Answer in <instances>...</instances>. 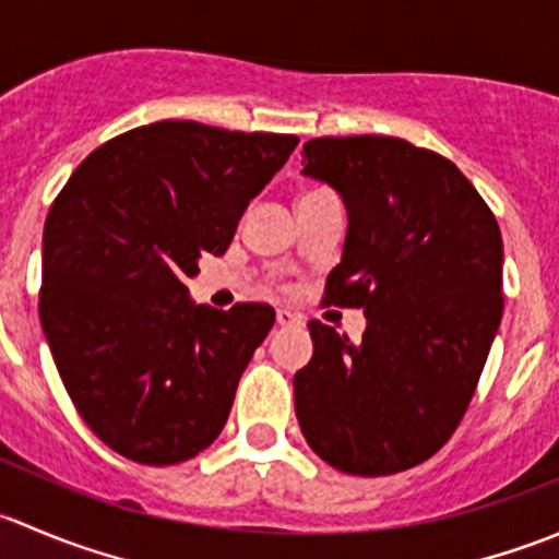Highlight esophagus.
Here are the masks:
<instances>
[{
    "label": "esophagus",
    "mask_w": 559,
    "mask_h": 559,
    "mask_svg": "<svg viewBox=\"0 0 559 559\" xmlns=\"http://www.w3.org/2000/svg\"><path fill=\"white\" fill-rule=\"evenodd\" d=\"M275 324L278 326H300L302 324V316L286 311V308H281L278 313H275Z\"/></svg>",
    "instance_id": "obj_1"
}]
</instances>
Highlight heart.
Segmentation results:
<instances>
[{
  "label": "heart",
  "instance_id": "b5f03b06",
  "mask_svg": "<svg viewBox=\"0 0 559 559\" xmlns=\"http://www.w3.org/2000/svg\"><path fill=\"white\" fill-rule=\"evenodd\" d=\"M308 194H311V191H308Z\"/></svg>",
  "mask_w": 559,
  "mask_h": 559
}]
</instances>
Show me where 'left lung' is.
<instances>
[{
	"mask_svg": "<svg viewBox=\"0 0 559 559\" xmlns=\"http://www.w3.org/2000/svg\"><path fill=\"white\" fill-rule=\"evenodd\" d=\"M302 162L348 216L326 302L362 308L368 326L352 343L308 324L313 357L295 373L297 421L337 471H408L452 438L498 335L500 227L456 165L408 140L316 138Z\"/></svg>",
	"mask_w": 559,
	"mask_h": 559,
	"instance_id": "8db88e82",
	"label": "left lung"
}]
</instances>
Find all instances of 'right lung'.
<instances>
[{"label": "right lung", "instance_id": "obj_1", "mask_svg": "<svg viewBox=\"0 0 559 559\" xmlns=\"http://www.w3.org/2000/svg\"><path fill=\"white\" fill-rule=\"evenodd\" d=\"M297 143L156 121L99 145L50 205L39 321L78 414L112 452L175 465L227 425L275 311L197 306L183 281L227 251Z\"/></svg>", "mask_w": 559, "mask_h": 559}]
</instances>
